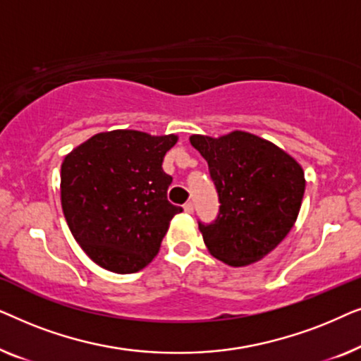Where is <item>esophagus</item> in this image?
<instances>
[{"label": "esophagus", "instance_id": "34e87169", "mask_svg": "<svg viewBox=\"0 0 361 361\" xmlns=\"http://www.w3.org/2000/svg\"><path fill=\"white\" fill-rule=\"evenodd\" d=\"M184 210L187 212V214H192V212H194V204H192V202H187V204L184 205Z\"/></svg>", "mask_w": 361, "mask_h": 361}]
</instances>
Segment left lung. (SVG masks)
Segmentation results:
<instances>
[{"mask_svg":"<svg viewBox=\"0 0 361 361\" xmlns=\"http://www.w3.org/2000/svg\"><path fill=\"white\" fill-rule=\"evenodd\" d=\"M209 164L220 209L199 221L207 248L230 266L255 263L273 251L298 219L305 190L304 171L273 142L245 131L219 140L190 136Z\"/></svg>","mask_w":361,"mask_h":361,"instance_id":"left-lung-1","label":"left lung"}]
</instances>
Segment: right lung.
<instances>
[{"mask_svg": "<svg viewBox=\"0 0 361 361\" xmlns=\"http://www.w3.org/2000/svg\"><path fill=\"white\" fill-rule=\"evenodd\" d=\"M177 136L135 130L100 133L62 162V210L73 238L98 266L136 273L161 248L182 207L167 200L172 177L162 171Z\"/></svg>", "mask_w": 361, "mask_h": 361, "instance_id": "right-lung-1", "label": "right lung"}]
</instances>
